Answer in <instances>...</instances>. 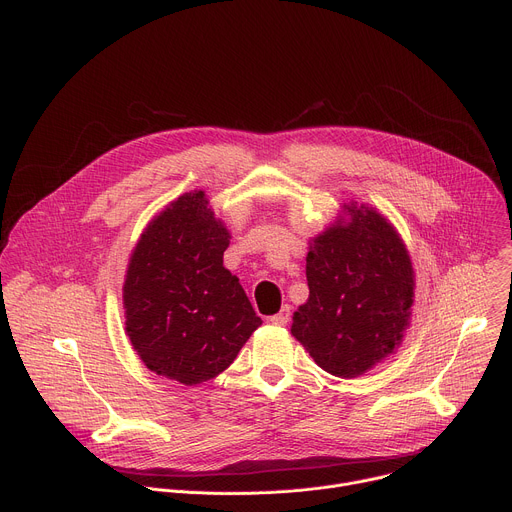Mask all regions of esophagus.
<instances>
[{"label": "esophagus", "mask_w": 512, "mask_h": 512, "mask_svg": "<svg viewBox=\"0 0 512 512\" xmlns=\"http://www.w3.org/2000/svg\"><path fill=\"white\" fill-rule=\"evenodd\" d=\"M289 318H291V308L285 304V306H283L275 316H271V318H269V322H271V324H275V326H285V324L289 322Z\"/></svg>", "instance_id": "esophagus-1"}]
</instances>
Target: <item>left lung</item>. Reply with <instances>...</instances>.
I'll use <instances>...</instances> for the list:
<instances>
[{
    "mask_svg": "<svg viewBox=\"0 0 512 512\" xmlns=\"http://www.w3.org/2000/svg\"><path fill=\"white\" fill-rule=\"evenodd\" d=\"M344 218L310 243V298L294 334L320 369L352 379L393 354L409 326L415 275L409 253L383 214L344 204Z\"/></svg>",
    "mask_w": 512,
    "mask_h": 512,
    "instance_id": "left-lung-1",
    "label": "left lung"
}]
</instances>
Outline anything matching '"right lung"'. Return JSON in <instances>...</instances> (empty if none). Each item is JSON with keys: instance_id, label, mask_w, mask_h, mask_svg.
I'll list each match as a JSON object with an SVG mask.
<instances>
[{"instance_id": "add662e5", "label": "right lung", "mask_w": 512, "mask_h": 512, "mask_svg": "<svg viewBox=\"0 0 512 512\" xmlns=\"http://www.w3.org/2000/svg\"><path fill=\"white\" fill-rule=\"evenodd\" d=\"M227 227L202 190L186 192L145 227L125 275V330L145 367L182 385L229 369L261 326L223 265Z\"/></svg>"}]
</instances>
